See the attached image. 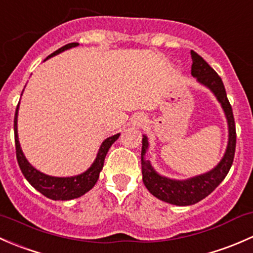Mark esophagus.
<instances>
[{"mask_svg":"<svg viewBox=\"0 0 253 253\" xmlns=\"http://www.w3.org/2000/svg\"><path fill=\"white\" fill-rule=\"evenodd\" d=\"M145 122H146L145 116H144V114H141V113L135 114V116L131 118V124L134 126H137V127L144 126Z\"/></svg>","mask_w":253,"mask_h":253,"instance_id":"34e87169","label":"esophagus"}]
</instances>
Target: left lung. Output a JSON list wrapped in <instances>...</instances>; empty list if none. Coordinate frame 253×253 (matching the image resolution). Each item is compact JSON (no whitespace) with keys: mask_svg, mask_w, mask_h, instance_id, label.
<instances>
[{"mask_svg":"<svg viewBox=\"0 0 253 253\" xmlns=\"http://www.w3.org/2000/svg\"><path fill=\"white\" fill-rule=\"evenodd\" d=\"M191 59L192 77L196 78L200 84L210 88L222 105L226 121H228L229 140L222 161L212 170L201 174V175L194 176V178L186 179V180H175V179H169L160 175L151 166L150 161L146 160L145 153L148 148V140L147 136L144 135L141 150V168L142 180H144L146 189L158 200L176 206L197 204L205 197H207L218 185L222 183L233 165L236 147V130L233 108L226 97L225 87H224L222 79L215 73V70L195 51H191Z\"/></svg>","mask_w":253,"mask_h":253,"instance_id":"1","label":"left lung"}]
</instances>
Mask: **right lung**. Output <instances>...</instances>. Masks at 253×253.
I'll return each instance as SVG.
<instances>
[{"mask_svg": "<svg viewBox=\"0 0 253 253\" xmlns=\"http://www.w3.org/2000/svg\"><path fill=\"white\" fill-rule=\"evenodd\" d=\"M79 43L72 42L68 45L63 46V47L58 48L51 53L46 59L51 58V57L56 56V54L61 53V52L66 51V49L75 47ZM45 59V61H46ZM18 108H19V103H18L17 109H15L14 116V140H15V153H17V161L18 165L20 167L23 175L25 176L29 183L38 190L39 192L43 195V196L48 197V199L54 200V201H68V200L78 199V197L83 196L90 191L93 186H95L96 181H97L98 176H100V171L103 168V162H105L106 155H107L109 147L112 144L116 141L121 134H116L113 136L107 137L105 141L101 145L100 150H98L97 157L93 161L90 168L84 173L79 174L75 176H67V178H58V176H51L47 174H43L39 171L38 169L34 168L33 166L28 162L25 158L24 153H23L22 148H20L19 139H18Z\"/></svg>", "mask_w": 253, "mask_h": 253, "instance_id": "1", "label": "right lung"}]
</instances>
